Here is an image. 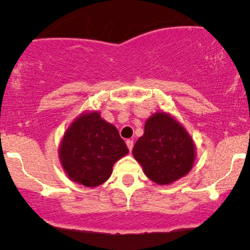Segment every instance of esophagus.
<instances>
[{
    "mask_svg": "<svg viewBox=\"0 0 250 250\" xmlns=\"http://www.w3.org/2000/svg\"><path fill=\"white\" fill-rule=\"evenodd\" d=\"M125 143H127V147L129 149V151L133 150V147H134V141H133V140H127V141H125Z\"/></svg>",
    "mask_w": 250,
    "mask_h": 250,
    "instance_id": "esophagus-1",
    "label": "esophagus"
}]
</instances>
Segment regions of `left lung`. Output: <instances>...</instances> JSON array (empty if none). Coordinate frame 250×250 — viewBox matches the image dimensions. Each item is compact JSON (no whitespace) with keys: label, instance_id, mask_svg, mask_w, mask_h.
Returning a JSON list of instances; mask_svg holds the SVG:
<instances>
[{"label":"left lung","instance_id":"8db88e82","mask_svg":"<svg viewBox=\"0 0 250 250\" xmlns=\"http://www.w3.org/2000/svg\"><path fill=\"white\" fill-rule=\"evenodd\" d=\"M133 155L149 179L159 185H169L190 171L195 147L176 120L156 113L146 122L145 134L135 143Z\"/></svg>","mask_w":250,"mask_h":250}]
</instances>
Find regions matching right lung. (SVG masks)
I'll return each instance as SVG.
<instances>
[{"label":"right lung","instance_id":"right-lung-1","mask_svg":"<svg viewBox=\"0 0 250 250\" xmlns=\"http://www.w3.org/2000/svg\"><path fill=\"white\" fill-rule=\"evenodd\" d=\"M119 130L99 113L81 115L65 131L60 147L62 167L71 180L96 187L111 175L113 166L128 153Z\"/></svg>","mask_w":250,"mask_h":250}]
</instances>
